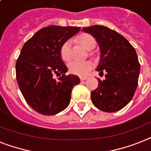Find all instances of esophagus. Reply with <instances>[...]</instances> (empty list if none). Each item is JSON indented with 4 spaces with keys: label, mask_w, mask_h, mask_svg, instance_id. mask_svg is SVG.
Masks as SVG:
<instances>
[{
    "label": "esophagus",
    "mask_w": 151,
    "mask_h": 151,
    "mask_svg": "<svg viewBox=\"0 0 151 151\" xmlns=\"http://www.w3.org/2000/svg\"><path fill=\"white\" fill-rule=\"evenodd\" d=\"M86 79H87L86 77H80V80H81V81H84V80H86Z\"/></svg>",
    "instance_id": "1"
}]
</instances>
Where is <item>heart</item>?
<instances>
[{
  "instance_id": "heart-1",
  "label": "heart",
  "mask_w": 151,
  "mask_h": 151,
  "mask_svg": "<svg viewBox=\"0 0 151 151\" xmlns=\"http://www.w3.org/2000/svg\"><path fill=\"white\" fill-rule=\"evenodd\" d=\"M78 42L87 50H92L96 46V40L91 35L84 34L77 38ZM60 55L63 60L68 61L72 57V42L70 40L65 41L60 48ZM68 71L76 76H85L91 72L93 68V63L90 60L79 62V61H71L68 65Z\"/></svg>"
}]
</instances>
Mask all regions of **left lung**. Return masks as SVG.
<instances>
[{"mask_svg": "<svg viewBox=\"0 0 151 151\" xmlns=\"http://www.w3.org/2000/svg\"><path fill=\"white\" fill-rule=\"evenodd\" d=\"M98 42L101 50L97 71L106 72L99 86L91 91L92 103L104 112L120 110L132 99L137 88L140 65L135 48L124 37L104 26L83 27Z\"/></svg>", "mask_w": 151, "mask_h": 151, "instance_id": "left-lung-1", "label": "left lung"}]
</instances>
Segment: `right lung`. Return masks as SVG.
Instances as JSON below:
<instances>
[{
	"instance_id": "obj_1",
	"label": "right lung",
	"mask_w": 151,
	"mask_h": 151,
	"mask_svg": "<svg viewBox=\"0 0 151 151\" xmlns=\"http://www.w3.org/2000/svg\"><path fill=\"white\" fill-rule=\"evenodd\" d=\"M80 27L50 26L37 31L23 45L16 64V80L27 103L42 115H54L67 108L77 76H66L68 68L60 55L65 41ZM62 76L54 79V74Z\"/></svg>"
}]
</instances>
